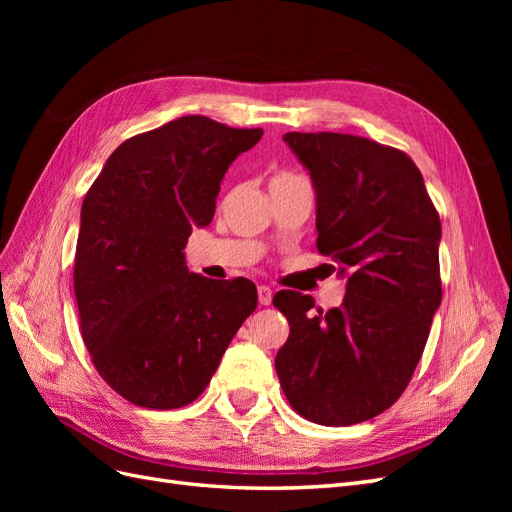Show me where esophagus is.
<instances>
[{"label":"esophagus","instance_id":"1","mask_svg":"<svg viewBox=\"0 0 512 512\" xmlns=\"http://www.w3.org/2000/svg\"><path fill=\"white\" fill-rule=\"evenodd\" d=\"M273 290L269 286H258V303L260 305H271Z\"/></svg>","mask_w":512,"mask_h":512}]
</instances>
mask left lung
<instances>
[{
	"mask_svg": "<svg viewBox=\"0 0 512 512\" xmlns=\"http://www.w3.org/2000/svg\"><path fill=\"white\" fill-rule=\"evenodd\" d=\"M284 141L314 183L318 252L348 284L342 305L316 314L309 294H275L290 324L275 371L307 421L363 423L395 404L421 361L442 301L440 215L404 151L337 132Z\"/></svg>",
	"mask_w": 512,
	"mask_h": 512,
	"instance_id": "left-lung-1",
	"label": "left lung"
}]
</instances>
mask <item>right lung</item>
Here are the masks:
<instances>
[{
	"label": "right lung",
	"instance_id": "right-lung-1",
	"mask_svg": "<svg viewBox=\"0 0 512 512\" xmlns=\"http://www.w3.org/2000/svg\"><path fill=\"white\" fill-rule=\"evenodd\" d=\"M260 128L188 115L123 141L85 194L74 258L81 335L130 404L188 406L250 316L256 286L190 273L183 247L207 226L228 166Z\"/></svg>",
	"mask_w": 512,
	"mask_h": 512
}]
</instances>
